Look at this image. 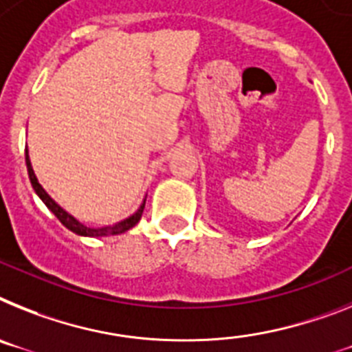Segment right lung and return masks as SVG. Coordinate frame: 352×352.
I'll list each match as a JSON object with an SVG mask.
<instances>
[{
    "label": "right lung",
    "instance_id": "obj_1",
    "mask_svg": "<svg viewBox=\"0 0 352 352\" xmlns=\"http://www.w3.org/2000/svg\"><path fill=\"white\" fill-rule=\"evenodd\" d=\"M26 153V168H28V177H30V182H32V188L35 190V193L39 195V199L43 200L44 204H46V208L50 209V211L55 214V217L60 220V223L64 227H67L69 231H73L75 234H80V236H93V238H98V236H112V234H121V232L129 231V229H132V227L140 221L141 214H143V209H144V202L143 206H141L140 209H138V212H134L132 217H129L126 220L120 221V223H116V226H111V227H98V229H93V227H85L82 226L80 221L76 220V218H73L71 214H67L64 209L58 206L55 200L50 197L46 191L43 190V186L39 184V181H37V177H35L34 170H32V164H30V157H28V150H25Z\"/></svg>",
    "mask_w": 352,
    "mask_h": 352
}]
</instances>
